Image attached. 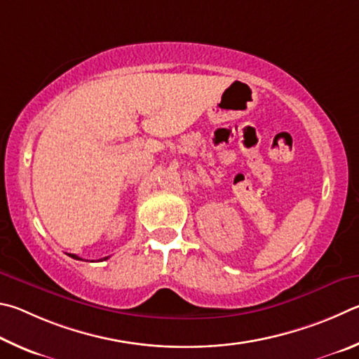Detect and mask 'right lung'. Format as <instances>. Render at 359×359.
<instances>
[{
  "instance_id": "obj_1",
  "label": "right lung",
  "mask_w": 359,
  "mask_h": 359,
  "mask_svg": "<svg viewBox=\"0 0 359 359\" xmlns=\"http://www.w3.org/2000/svg\"><path fill=\"white\" fill-rule=\"evenodd\" d=\"M69 257H72V259H75V260H81L80 257H77L75 254H69ZM107 259H109V257H105V259H102V260H107Z\"/></svg>"
}]
</instances>
